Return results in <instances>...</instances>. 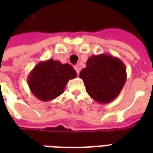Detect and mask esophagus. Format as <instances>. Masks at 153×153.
Wrapping results in <instances>:
<instances>
[{
  "label": "esophagus",
  "mask_w": 153,
  "mask_h": 153,
  "mask_svg": "<svg viewBox=\"0 0 153 153\" xmlns=\"http://www.w3.org/2000/svg\"><path fill=\"white\" fill-rule=\"evenodd\" d=\"M74 70H76V72H77V74H79V71H80V68L79 65H75V66L74 67Z\"/></svg>",
  "instance_id": "1"
}]
</instances>
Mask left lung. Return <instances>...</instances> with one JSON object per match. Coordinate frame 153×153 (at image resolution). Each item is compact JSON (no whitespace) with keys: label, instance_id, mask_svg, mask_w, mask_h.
I'll use <instances>...</instances> for the list:
<instances>
[{"label":"left lung","instance_id":"8db88e82","mask_svg":"<svg viewBox=\"0 0 153 153\" xmlns=\"http://www.w3.org/2000/svg\"><path fill=\"white\" fill-rule=\"evenodd\" d=\"M79 77L87 93L99 103H110L118 96L127 79L126 68L120 59L107 54L88 58Z\"/></svg>","mask_w":153,"mask_h":153}]
</instances>
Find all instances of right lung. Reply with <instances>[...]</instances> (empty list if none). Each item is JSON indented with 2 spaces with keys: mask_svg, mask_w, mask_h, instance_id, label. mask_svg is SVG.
<instances>
[{
  "mask_svg": "<svg viewBox=\"0 0 153 153\" xmlns=\"http://www.w3.org/2000/svg\"><path fill=\"white\" fill-rule=\"evenodd\" d=\"M76 76V71L70 64L49 59L33 68L28 74V84L37 98L48 102L62 94L68 81Z\"/></svg>",
  "mask_w": 153,
  "mask_h": 153,
  "instance_id": "right-lung-1",
  "label": "right lung"
}]
</instances>
